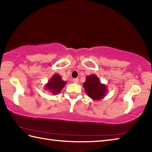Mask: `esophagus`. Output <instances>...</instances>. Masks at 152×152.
Segmentation results:
<instances>
[{"label":"esophagus","instance_id":"34e87169","mask_svg":"<svg viewBox=\"0 0 152 152\" xmlns=\"http://www.w3.org/2000/svg\"><path fill=\"white\" fill-rule=\"evenodd\" d=\"M73 82L74 83H79V79L76 78V79H73Z\"/></svg>","mask_w":152,"mask_h":152}]
</instances>
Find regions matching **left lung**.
Here are the masks:
<instances>
[{
    "label": "left lung",
    "instance_id": "obj_1",
    "mask_svg": "<svg viewBox=\"0 0 152 152\" xmlns=\"http://www.w3.org/2000/svg\"><path fill=\"white\" fill-rule=\"evenodd\" d=\"M88 96L94 100H98L103 98L107 93V86L102 84L100 79L96 75H90L86 77V81L83 83Z\"/></svg>",
    "mask_w": 152,
    "mask_h": 152
}]
</instances>
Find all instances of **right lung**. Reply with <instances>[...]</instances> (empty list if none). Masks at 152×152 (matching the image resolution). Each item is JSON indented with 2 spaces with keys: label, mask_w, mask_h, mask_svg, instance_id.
Wrapping results in <instances>:
<instances>
[{
  "label": "right lung",
  "mask_w": 152,
  "mask_h": 152,
  "mask_svg": "<svg viewBox=\"0 0 152 152\" xmlns=\"http://www.w3.org/2000/svg\"><path fill=\"white\" fill-rule=\"evenodd\" d=\"M66 85V82L61 79V77L58 74H54L52 77V78L48 80L47 84L45 85V89L46 91L51 92L53 95L58 94L61 92L65 85Z\"/></svg>",
  "instance_id": "obj_1"
}]
</instances>
